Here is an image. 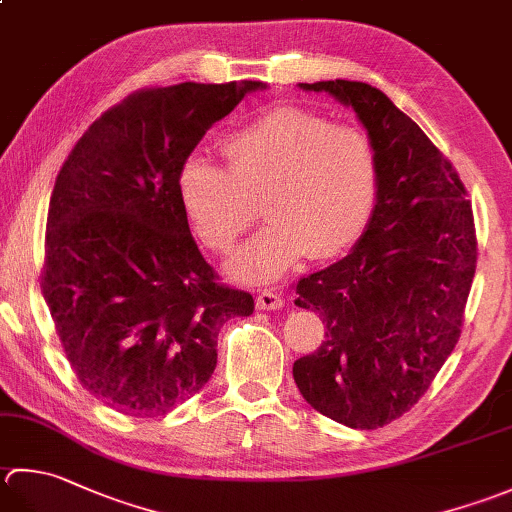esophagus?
Listing matches in <instances>:
<instances>
[{"instance_id":"1","label":"esophagus","mask_w":512,"mask_h":512,"mask_svg":"<svg viewBox=\"0 0 512 512\" xmlns=\"http://www.w3.org/2000/svg\"><path fill=\"white\" fill-rule=\"evenodd\" d=\"M284 306V297L275 293V290H262L257 295V308L259 310H279Z\"/></svg>"}]
</instances>
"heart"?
I'll use <instances>...</instances> for the list:
<instances>
[{"mask_svg":"<svg viewBox=\"0 0 512 512\" xmlns=\"http://www.w3.org/2000/svg\"><path fill=\"white\" fill-rule=\"evenodd\" d=\"M224 155L228 168L186 157L177 193L195 235L215 253L235 246L262 202L270 222L226 264L239 282H273L306 253H344L373 217L379 159L364 130L275 106L230 135Z\"/></svg>","mask_w":512,"mask_h":512,"instance_id":"heart-1","label":"heart"}]
</instances>
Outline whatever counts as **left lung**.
<instances>
[{
	"instance_id": "1",
	"label": "left lung",
	"mask_w": 512,
	"mask_h": 512,
	"mask_svg": "<svg viewBox=\"0 0 512 512\" xmlns=\"http://www.w3.org/2000/svg\"><path fill=\"white\" fill-rule=\"evenodd\" d=\"M299 88L355 110L377 150L379 190L353 250L297 282L295 306L317 310L326 342L297 359L293 377L317 413L382 428L419 402L462 335L473 208L453 164L382 90L348 79Z\"/></svg>"
}]
</instances>
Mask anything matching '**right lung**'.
Returning <instances> with one entry per match:
<instances>
[{
	"instance_id": "right-lung-1",
	"label": "right lung",
	"mask_w": 512,
	"mask_h": 512,
	"mask_svg": "<svg viewBox=\"0 0 512 512\" xmlns=\"http://www.w3.org/2000/svg\"><path fill=\"white\" fill-rule=\"evenodd\" d=\"M262 82L144 88L88 126L55 179L42 293L90 395L159 417L204 388L217 335L253 295L217 282L177 175L206 130Z\"/></svg>"
}]
</instances>
